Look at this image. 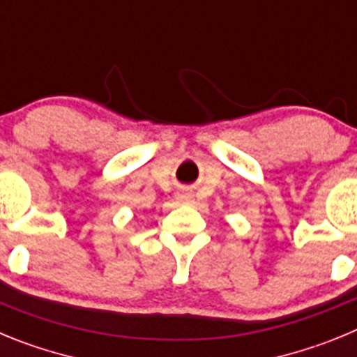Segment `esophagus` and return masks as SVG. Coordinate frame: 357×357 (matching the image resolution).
Masks as SVG:
<instances>
[{"instance_id": "esophagus-1", "label": "esophagus", "mask_w": 357, "mask_h": 357, "mask_svg": "<svg viewBox=\"0 0 357 357\" xmlns=\"http://www.w3.org/2000/svg\"><path fill=\"white\" fill-rule=\"evenodd\" d=\"M176 200L182 202V204H191L193 202V195L189 193V191H178L176 193Z\"/></svg>"}]
</instances>
